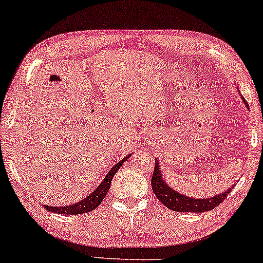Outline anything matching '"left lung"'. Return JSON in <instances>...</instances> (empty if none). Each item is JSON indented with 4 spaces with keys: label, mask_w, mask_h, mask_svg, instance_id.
Wrapping results in <instances>:
<instances>
[{
    "label": "left lung",
    "mask_w": 263,
    "mask_h": 263,
    "mask_svg": "<svg viewBox=\"0 0 263 263\" xmlns=\"http://www.w3.org/2000/svg\"><path fill=\"white\" fill-rule=\"evenodd\" d=\"M242 100H243L246 107L248 108L247 101L243 98H242ZM152 188L157 199L162 202L165 207L179 213H203L212 211V209L217 207L222 201H224L226 196L233 189L232 187L226 192L219 194V195L207 197V199H195V197L185 196L183 194L174 191L173 188L169 187V184L165 183L157 160L155 161L154 173H153L152 177Z\"/></svg>",
    "instance_id": "1"
}]
</instances>
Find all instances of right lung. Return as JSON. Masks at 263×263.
<instances>
[{
    "instance_id": "right-lung-1",
    "label": "right lung",
    "mask_w": 263,
    "mask_h": 263,
    "mask_svg": "<svg viewBox=\"0 0 263 263\" xmlns=\"http://www.w3.org/2000/svg\"><path fill=\"white\" fill-rule=\"evenodd\" d=\"M130 155L132 154L124 156L122 160L119 161V162L116 163L110 171H109L107 176L104 177L99 187L96 188L89 196H87L86 199L79 201L78 203H72L69 205H60V207H50V205L43 204V208L56 214H63V215H78V214H84V213H89L91 211H94V209L99 207L101 202L104 200V197H106L109 188H110L111 180L116 174V172L119 171L122 163L126 162L128 157Z\"/></svg>"
}]
</instances>
